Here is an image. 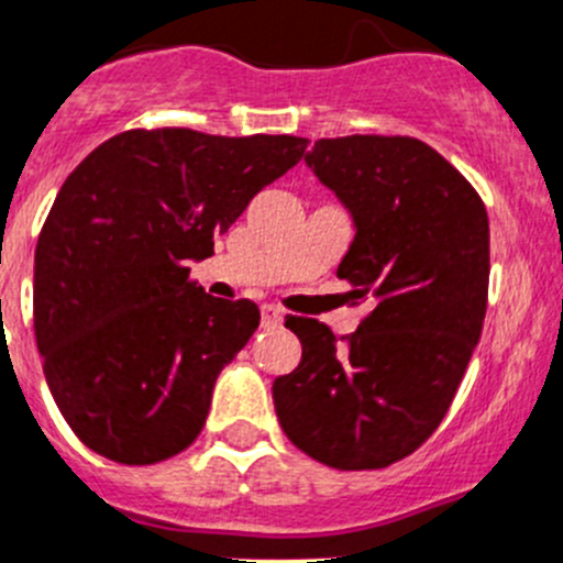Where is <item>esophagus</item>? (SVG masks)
<instances>
[{
    "label": "esophagus",
    "mask_w": 563,
    "mask_h": 563,
    "mask_svg": "<svg viewBox=\"0 0 563 563\" xmlns=\"http://www.w3.org/2000/svg\"><path fill=\"white\" fill-rule=\"evenodd\" d=\"M261 322H264V328H277L283 322V311L275 306H264L261 308Z\"/></svg>",
    "instance_id": "esophagus-1"
}]
</instances>
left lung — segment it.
<instances>
[{"instance_id":"left-lung-1","label":"left lung","mask_w":563,"mask_h":563,"mask_svg":"<svg viewBox=\"0 0 563 563\" xmlns=\"http://www.w3.org/2000/svg\"><path fill=\"white\" fill-rule=\"evenodd\" d=\"M308 169L350 210L339 277L372 313L339 341L288 317L302 361L272 386L280 428L333 470H383L433 433L481 339L488 217L475 188L408 135L319 139Z\"/></svg>"}]
</instances>
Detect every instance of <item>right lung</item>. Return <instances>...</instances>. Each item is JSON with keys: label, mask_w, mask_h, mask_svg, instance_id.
Returning <instances> with one entry per match:
<instances>
[{"label": "right lung", "mask_w": 563, "mask_h": 563, "mask_svg": "<svg viewBox=\"0 0 563 563\" xmlns=\"http://www.w3.org/2000/svg\"><path fill=\"white\" fill-rule=\"evenodd\" d=\"M306 146L128 130L66 177L35 246V341L63 419L93 453L144 466L197 439L261 311L205 294L188 264L213 255V239Z\"/></svg>", "instance_id": "add662e5"}]
</instances>
